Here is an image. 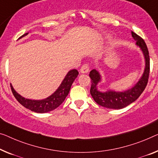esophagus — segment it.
<instances>
[{
    "instance_id": "34e87169",
    "label": "esophagus",
    "mask_w": 158,
    "mask_h": 158,
    "mask_svg": "<svg viewBox=\"0 0 158 158\" xmlns=\"http://www.w3.org/2000/svg\"><path fill=\"white\" fill-rule=\"evenodd\" d=\"M80 72L83 74H85V73H88L89 72V65L87 64H84L81 66V69H80Z\"/></svg>"
}]
</instances>
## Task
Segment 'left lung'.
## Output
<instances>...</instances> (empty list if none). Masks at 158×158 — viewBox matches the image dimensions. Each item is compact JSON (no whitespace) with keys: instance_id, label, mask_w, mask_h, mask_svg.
I'll use <instances>...</instances> for the list:
<instances>
[{"instance_id":"obj_1","label":"left lung","mask_w":158,"mask_h":158,"mask_svg":"<svg viewBox=\"0 0 158 158\" xmlns=\"http://www.w3.org/2000/svg\"><path fill=\"white\" fill-rule=\"evenodd\" d=\"M132 36L136 41V44L142 49L145 59V69L143 77L134 87L123 92H116L109 91L107 92H100L97 90V84L101 81V77L96 69L90 72L89 77L91 79L90 89L91 95L98 105L107 109H121L135 102L145 90L149 79L150 74V56L146 44L142 37L131 32Z\"/></svg>"}]
</instances>
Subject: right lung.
Instances as JSON below:
<instances>
[{
  "label": "right lung",
  "mask_w": 158,
  "mask_h": 158,
  "mask_svg": "<svg viewBox=\"0 0 158 158\" xmlns=\"http://www.w3.org/2000/svg\"><path fill=\"white\" fill-rule=\"evenodd\" d=\"M27 33L28 32L24 34L20 37L25 36ZM78 74L79 72L77 69H72L69 71L66 75L64 79L63 80L62 83L61 84L57 90L52 95L43 100L35 101L23 98L14 90L12 85H10L11 91L16 100L25 108L36 113H41V114L47 113L56 109L59 106L62 104V103L64 102L65 98L69 94L72 84L74 82V79L78 76Z\"/></svg>",
  "instance_id": "right-lung-1"
}]
</instances>
